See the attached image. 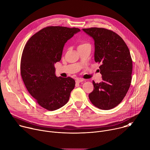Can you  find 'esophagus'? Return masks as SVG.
Wrapping results in <instances>:
<instances>
[{
	"instance_id": "obj_1",
	"label": "esophagus",
	"mask_w": 150,
	"mask_h": 150,
	"mask_svg": "<svg viewBox=\"0 0 150 150\" xmlns=\"http://www.w3.org/2000/svg\"><path fill=\"white\" fill-rule=\"evenodd\" d=\"M82 81H83V80L82 79H77L76 80V83H80V82H82Z\"/></svg>"
}]
</instances>
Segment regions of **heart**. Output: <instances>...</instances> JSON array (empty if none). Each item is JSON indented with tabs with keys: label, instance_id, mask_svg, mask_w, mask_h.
Returning a JSON list of instances; mask_svg holds the SVG:
<instances>
[{
	"label": "heart",
	"instance_id": "1",
	"mask_svg": "<svg viewBox=\"0 0 150 150\" xmlns=\"http://www.w3.org/2000/svg\"><path fill=\"white\" fill-rule=\"evenodd\" d=\"M85 46H90V45L88 43H87V42H83V43H81L78 47H82Z\"/></svg>",
	"mask_w": 150,
	"mask_h": 150
}]
</instances>
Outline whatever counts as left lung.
Wrapping results in <instances>:
<instances>
[{
    "mask_svg": "<svg viewBox=\"0 0 150 150\" xmlns=\"http://www.w3.org/2000/svg\"><path fill=\"white\" fill-rule=\"evenodd\" d=\"M82 30L94 41V60L101 63L102 81L95 83L90 93L92 104L102 110H110L123 100L132 79V60L123 40L115 32L103 28Z\"/></svg>",
    "mask_w": 150,
    "mask_h": 150,
    "instance_id": "1",
    "label": "left lung"
}]
</instances>
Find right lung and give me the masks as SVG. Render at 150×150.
<instances>
[{"instance_id": "right-lung-1", "label": "right lung", "mask_w": 150, "mask_h": 150, "mask_svg": "<svg viewBox=\"0 0 150 150\" xmlns=\"http://www.w3.org/2000/svg\"><path fill=\"white\" fill-rule=\"evenodd\" d=\"M80 31L77 28L47 27L33 35L24 47L21 76L29 93L48 110L65 105L75 87L73 78L56 76L54 63L60 60L67 41Z\"/></svg>"}]
</instances>
